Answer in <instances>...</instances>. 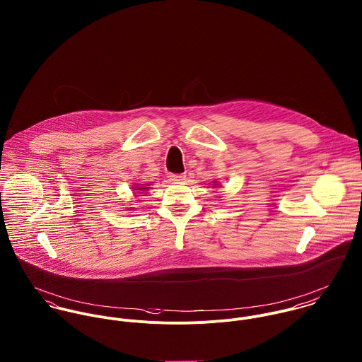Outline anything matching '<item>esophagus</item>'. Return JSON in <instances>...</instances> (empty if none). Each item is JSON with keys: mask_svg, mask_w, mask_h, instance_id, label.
<instances>
[{"mask_svg": "<svg viewBox=\"0 0 362 362\" xmlns=\"http://www.w3.org/2000/svg\"><path fill=\"white\" fill-rule=\"evenodd\" d=\"M168 178H170V181L181 182V181H184V180H185V175H182V174H170V175H168Z\"/></svg>", "mask_w": 362, "mask_h": 362, "instance_id": "1", "label": "esophagus"}]
</instances>
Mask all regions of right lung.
<instances>
[{
	"label": "right lung",
	"mask_w": 362,
	"mask_h": 362,
	"mask_svg": "<svg viewBox=\"0 0 362 362\" xmlns=\"http://www.w3.org/2000/svg\"><path fill=\"white\" fill-rule=\"evenodd\" d=\"M148 188L149 187H135L134 189H136V191H148ZM141 194H144V192H141Z\"/></svg>",
	"instance_id": "1"
}]
</instances>
